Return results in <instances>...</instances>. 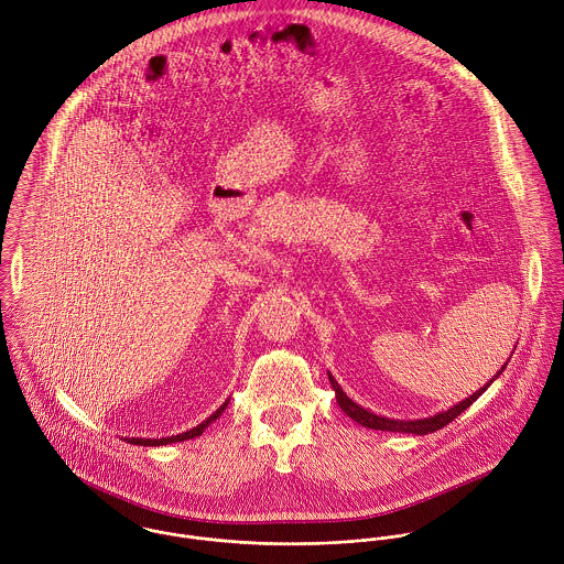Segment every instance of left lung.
Returning <instances> with one entry per match:
<instances>
[{
	"label": "left lung",
	"mask_w": 564,
	"mask_h": 564,
	"mask_svg": "<svg viewBox=\"0 0 564 564\" xmlns=\"http://www.w3.org/2000/svg\"><path fill=\"white\" fill-rule=\"evenodd\" d=\"M506 365H508V362H506ZM506 365H503V367H506ZM503 367L497 371V376H495L492 380H497V378L501 376ZM327 378H329V384H332V389H334V393H336V403L343 408V412H345L349 419H354V421H358L360 425L371 427V430L403 432V434H430V432H436V430L445 427L449 421H454L460 412H465L471 403L476 402V400L482 395L484 391L492 384V380L486 382L480 391H476V393L469 395L467 400H463V402L456 403V405H452V408H447V410H443V412H438V414H434V416L414 419V421H403V419H389V416L376 414V412H371V410H365L362 405L351 402V400L343 393V389H340L338 382L332 378V373H327Z\"/></svg>",
	"instance_id": "8db88e82"
}]
</instances>
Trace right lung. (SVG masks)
Returning <instances> with one entry per match:
<instances>
[{"label": "right lung", "instance_id": "obj_1", "mask_svg": "<svg viewBox=\"0 0 564 564\" xmlns=\"http://www.w3.org/2000/svg\"><path fill=\"white\" fill-rule=\"evenodd\" d=\"M228 403L230 400H226V402L219 405V410H215L206 421H202L197 427H193V430H186V432H182V434H175V436H166V438H126L130 445H143V447H156V445H169V443H180V441H188V438H195V436H199L213 421H217L219 416H221V412L228 408Z\"/></svg>", "mask_w": 564, "mask_h": 564}]
</instances>
